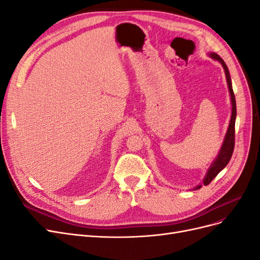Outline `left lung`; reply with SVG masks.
Listing matches in <instances>:
<instances>
[{
	"label": "left lung",
	"mask_w": 260,
	"mask_h": 260,
	"mask_svg": "<svg viewBox=\"0 0 260 260\" xmlns=\"http://www.w3.org/2000/svg\"><path fill=\"white\" fill-rule=\"evenodd\" d=\"M209 56L218 60L220 64L222 65L224 73H225V78H226V83H228V88H229V92H230V96H231V104H232V114H231V119H230V123H229V128H228L226 135L224 137L223 143L221 148H220L219 154L217 156V158L215 159V161L210 165V167L207 171V174L203 180V184L207 185L209 184L212 180L215 179V177L221 171L228 162L230 161L232 154H233V149H234V138H235V118H237V103H235V96L233 93V89H232V83H231V77H230V73L229 69H228L225 62L223 61V59L219 56L218 54L216 53H210ZM202 185H198L196 187H194V190H198V188H201Z\"/></svg>",
	"instance_id": "left-lung-1"
}]
</instances>
